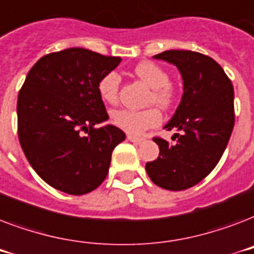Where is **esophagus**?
<instances>
[{
	"instance_id": "obj_1",
	"label": "esophagus",
	"mask_w": 254,
	"mask_h": 254,
	"mask_svg": "<svg viewBox=\"0 0 254 254\" xmlns=\"http://www.w3.org/2000/svg\"><path fill=\"white\" fill-rule=\"evenodd\" d=\"M127 139H129L130 142L137 143V145H139V143H143V142H145V139H143V138H139V137H134V135H127Z\"/></svg>"
}]
</instances>
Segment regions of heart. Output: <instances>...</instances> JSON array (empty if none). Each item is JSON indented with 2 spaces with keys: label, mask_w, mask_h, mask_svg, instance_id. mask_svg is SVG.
I'll return each mask as SVG.
<instances>
[{
  "label": "heart",
  "mask_w": 254,
  "mask_h": 254,
  "mask_svg": "<svg viewBox=\"0 0 254 254\" xmlns=\"http://www.w3.org/2000/svg\"><path fill=\"white\" fill-rule=\"evenodd\" d=\"M135 75L153 89L150 103L163 108L170 107L174 101V89L170 87L169 73L153 62H141L135 65ZM120 87V75L115 71L105 73L99 80L97 92L105 103H115ZM112 123L130 134H141L149 127H154L162 121V113L157 108H147L143 111L117 109L112 113Z\"/></svg>",
  "instance_id": "heart-1"
}]
</instances>
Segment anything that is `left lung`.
<instances>
[{"label": "left lung", "instance_id": "obj_1", "mask_svg": "<svg viewBox=\"0 0 254 254\" xmlns=\"http://www.w3.org/2000/svg\"><path fill=\"white\" fill-rule=\"evenodd\" d=\"M154 59L175 65L183 81L177 111L163 127L175 129L170 143L154 138L158 158L146 163L153 183L170 191L197 185L220 161L235 125L233 87L212 58L189 50H169Z\"/></svg>", "mask_w": 254, "mask_h": 254}]
</instances>
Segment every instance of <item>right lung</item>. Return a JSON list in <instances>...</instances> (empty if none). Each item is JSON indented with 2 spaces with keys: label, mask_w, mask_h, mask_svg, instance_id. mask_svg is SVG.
<instances>
[{
  "label": "right lung",
  "mask_w": 254,
  "mask_h": 254,
  "mask_svg": "<svg viewBox=\"0 0 254 254\" xmlns=\"http://www.w3.org/2000/svg\"><path fill=\"white\" fill-rule=\"evenodd\" d=\"M120 62L71 47L45 55L27 73L18 95V137L31 167L54 189L84 195L107 178L112 151L127 135L112 124L93 127L109 119L97 84Z\"/></svg>",
  "instance_id": "obj_1"
}]
</instances>
